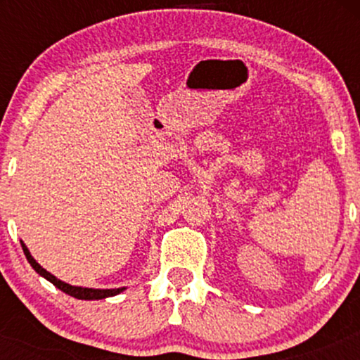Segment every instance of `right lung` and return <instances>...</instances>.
<instances>
[{
  "label": "right lung",
  "instance_id": "add662e5",
  "mask_svg": "<svg viewBox=\"0 0 360 360\" xmlns=\"http://www.w3.org/2000/svg\"><path fill=\"white\" fill-rule=\"evenodd\" d=\"M22 249H23V254L27 255V260L30 262V266L34 267V269L39 272L40 276H44L45 279L51 281L56 288H59L60 291H64L65 295L72 296V298H77V300H105V298H110V296H117L120 295L122 291H125V288H117V289H93V288H81V286H71V284L64 283V281L57 279L56 276H52L51 272L45 271L42 266H40L37 260L32 257L30 250L27 249V245L22 242Z\"/></svg>",
  "mask_w": 360,
  "mask_h": 360
}]
</instances>
